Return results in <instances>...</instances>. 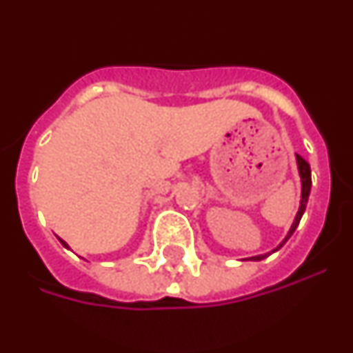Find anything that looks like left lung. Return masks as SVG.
I'll use <instances>...</instances> for the list:
<instances>
[{"label":"left lung","mask_w":353,"mask_h":353,"mask_svg":"<svg viewBox=\"0 0 353 353\" xmlns=\"http://www.w3.org/2000/svg\"><path fill=\"white\" fill-rule=\"evenodd\" d=\"M297 164H299V173H301V180H302V198H301V208H299L297 217H295V221H293L292 228H290L288 236H286V239L283 240L281 244L277 245V248L274 249V251H279V249H281L283 245L286 244V240H288L290 236L293 235V232H295V230H297L299 223H301V219H302V214H304V210H305V205H307V198H310V191H311V168H310V164H307V162H305L304 159H302L301 155H299V154H297ZM274 251H272V252H274ZM265 256H269V254H263V256H252L251 260L260 261V260H263Z\"/></svg>","instance_id":"left-lung-1"}]
</instances>
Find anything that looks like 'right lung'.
<instances>
[{"mask_svg":"<svg viewBox=\"0 0 353 353\" xmlns=\"http://www.w3.org/2000/svg\"><path fill=\"white\" fill-rule=\"evenodd\" d=\"M60 242H61V244H63V245H65V248H67V244H65V242H63V240H60Z\"/></svg>","mask_w":353,"mask_h":353,"instance_id":"1","label":"right lung"}]
</instances>
